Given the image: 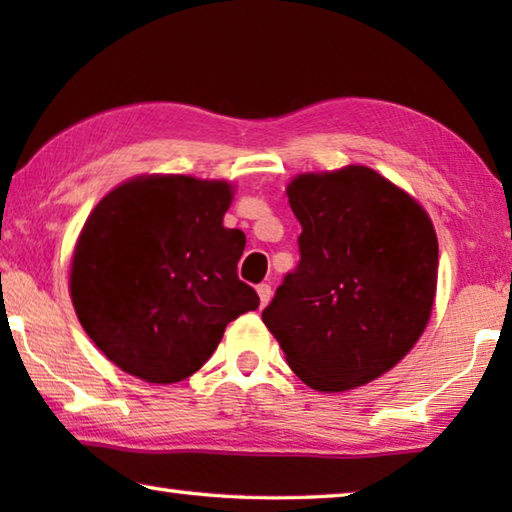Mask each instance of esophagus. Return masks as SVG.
Returning a JSON list of instances; mask_svg holds the SVG:
<instances>
[{
	"label": "esophagus",
	"mask_w": 512,
	"mask_h": 512,
	"mask_svg": "<svg viewBox=\"0 0 512 512\" xmlns=\"http://www.w3.org/2000/svg\"><path fill=\"white\" fill-rule=\"evenodd\" d=\"M257 296H259V300H262V307H266L268 305V300H271V296H273V291H271V284H259L257 287Z\"/></svg>",
	"instance_id": "1"
}]
</instances>
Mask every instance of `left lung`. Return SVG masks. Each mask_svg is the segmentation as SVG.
Returning a JSON list of instances; mask_svg holds the SVG:
<instances>
[{
	"label": "left lung",
	"mask_w": 512,
	"mask_h": 512,
	"mask_svg": "<svg viewBox=\"0 0 512 512\" xmlns=\"http://www.w3.org/2000/svg\"><path fill=\"white\" fill-rule=\"evenodd\" d=\"M300 264L262 311L291 370L343 393L395 368L429 325L438 237L427 210L366 164L298 173Z\"/></svg>",
	"instance_id": "left-lung-1"
}]
</instances>
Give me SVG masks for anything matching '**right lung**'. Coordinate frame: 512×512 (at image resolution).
I'll return each instance as SVG.
<instances>
[{
  "label": "right lung",
  "instance_id": "obj_1",
  "mask_svg": "<svg viewBox=\"0 0 512 512\" xmlns=\"http://www.w3.org/2000/svg\"><path fill=\"white\" fill-rule=\"evenodd\" d=\"M228 180L142 173L101 198L76 239L69 296L92 343L149 384L201 370L230 320L259 307L237 277L246 235L225 228Z\"/></svg>",
  "mask_w": 512,
  "mask_h": 512
}]
</instances>
